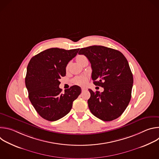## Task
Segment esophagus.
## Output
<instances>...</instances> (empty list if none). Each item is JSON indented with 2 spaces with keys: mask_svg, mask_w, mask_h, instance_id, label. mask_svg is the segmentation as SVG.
<instances>
[{
  "mask_svg": "<svg viewBox=\"0 0 159 159\" xmlns=\"http://www.w3.org/2000/svg\"><path fill=\"white\" fill-rule=\"evenodd\" d=\"M85 90H87V89H86V88H85V87H82V91H85Z\"/></svg>",
  "mask_w": 159,
  "mask_h": 159,
  "instance_id": "1",
  "label": "esophagus"
}]
</instances>
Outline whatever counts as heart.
Segmentation results:
<instances>
[{"mask_svg": "<svg viewBox=\"0 0 159 159\" xmlns=\"http://www.w3.org/2000/svg\"><path fill=\"white\" fill-rule=\"evenodd\" d=\"M84 58H86L85 56H84V55H79V56L77 57V60L79 63L81 60H82ZM87 81V77L86 76H85V75L77 76V77H75L74 79V80H73L74 84H75L76 85H84V84H86Z\"/></svg>", "mask_w": 159, "mask_h": 159, "instance_id": "b5f03b06", "label": "heart"}]
</instances>
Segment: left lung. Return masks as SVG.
<instances>
[{
	"label": "left lung",
	"mask_w": 159,
	"mask_h": 159,
	"mask_svg": "<svg viewBox=\"0 0 159 159\" xmlns=\"http://www.w3.org/2000/svg\"><path fill=\"white\" fill-rule=\"evenodd\" d=\"M92 67V79L104 91L93 92L87 102L92 114L104 121L120 117L127 107L131 97L133 77L128 62L120 52L103 46L81 48Z\"/></svg>",
	"instance_id": "left-lung-1"
}]
</instances>
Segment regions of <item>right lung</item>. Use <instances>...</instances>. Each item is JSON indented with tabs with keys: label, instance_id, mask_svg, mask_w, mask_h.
<instances>
[{
	"label": "right lung",
	"instance_id": "1",
	"mask_svg": "<svg viewBox=\"0 0 159 159\" xmlns=\"http://www.w3.org/2000/svg\"><path fill=\"white\" fill-rule=\"evenodd\" d=\"M79 48L66 50L52 48L40 52L30 60L25 79L29 99L41 117L57 121L69 113L81 88L73 85L61 93L59 79L66 75V66Z\"/></svg>",
	"mask_w": 159,
	"mask_h": 159
}]
</instances>
